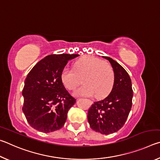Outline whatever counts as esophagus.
Returning <instances> with one entry per match:
<instances>
[{
  "label": "esophagus",
  "mask_w": 160,
  "mask_h": 160,
  "mask_svg": "<svg viewBox=\"0 0 160 160\" xmlns=\"http://www.w3.org/2000/svg\"><path fill=\"white\" fill-rule=\"evenodd\" d=\"M89 104H92V101H90V100H89Z\"/></svg>",
  "instance_id": "34e87169"
}]
</instances>
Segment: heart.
I'll list each match as a JSON object with an SVG mask.
<instances>
[{"label": "heart", "mask_w": 160, "mask_h": 160, "mask_svg": "<svg viewBox=\"0 0 160 160\" xmlns=\"http://www.w3.org/2000/svg\"><path fill=\"white\" fill-rule=\"evenodd\" d=\"M82 78L85 85L75 91V96L104 98L114 84V72L111 65L92 56H82L75 62L73 69L66 67L61 72V82L69 90H75Z\"/></svg>", "instance_id": "obj_1"}]
</instances>
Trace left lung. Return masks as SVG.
Segmentation results:
<instances>
[{
    "label": "left lung",
    "instance_id": "left-lung-1",
    "mask_svg": "<svg viewBox=\"0 0 160 160\" xmlns=\"http://www.w3.org/2000/svg\"><path fill=\"white\" fill-rule=\"evenodd\" d=\"M114 72V84L106 98L94 102L88 110V119L91 128L102 134L117 132L125 124L132 107L131 80L126 70L107 56Z\"/></svg>",
    "mask_w": 160,
    "mask_h": 160
}]
</instances>
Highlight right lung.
Segmentation results:
<instances>
[{
  "label": "right lung",
  "mask_w": 160,
  "mask_h": 160,
  "mask_svg": "<svg viewBox=\"0 0 160 160\" xmlns=\"http://www.w3.org/2000/svg\"><path fill=\"white\" fill-rule=\"evenodd\" d=\"M78 54H52L35 65L25 80L22 111L32 128L42 132L57 131L64 126L67 114L76 99L61 80V72Z\"/></svg>",
  "instance_id": "right-lung-1"
}]
</instances>
